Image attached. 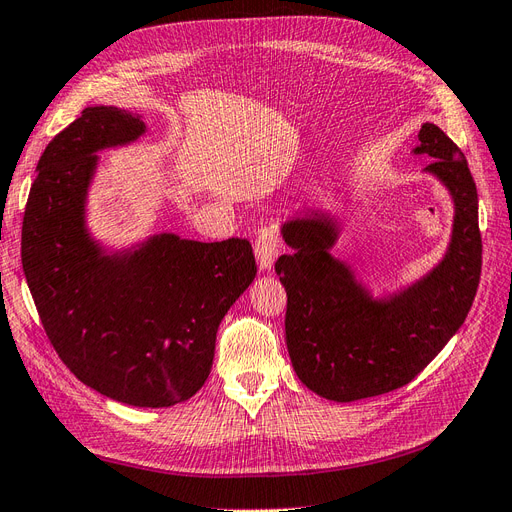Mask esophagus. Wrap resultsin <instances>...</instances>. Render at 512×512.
I'll return each instance as SVG.
<instances>
[{
    "mask_svg": "<svg viewBox=\"0 0 512 512\" xmlns=\"http://www.w3.org/2000/svg\"><path fill=\"white\" fill-rule=\"evenodd\" d=\"M255 257L261 272H270L274 268V261L278 257V236L274 227H261L257 232Z\"/></svg>",
    "mask_w": 512,
    "mask_h": 512,
    "instance_id": "34e87169",
    "label": "esophagus"
}]
</instances>
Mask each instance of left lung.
Wrapping results in <instances>:
<instances>
[{
	"label": "left lung",
	"mask_w": 512,
	"mask_h": 512,
	"mask_svg": "<svg viewBox=\"0 0 512 512\" xmlns=\"http://www.w3.org/2000/svg\"><path fill=\"white\" fill-rule=\"evenodd\" d=\"M412 155L434 161L423 174L447 189L451 238L442 259L412 283L374 295L349 261L332 251L342 223L310 208L283 223L291 249L276 274L287 291V349L300 381L325 400L355 402L410 383L466 321L481 278L478 195L464 153L434 123H423Z\"/></svg>",
	"instance_id": "8db88e82"
}]
</instances>
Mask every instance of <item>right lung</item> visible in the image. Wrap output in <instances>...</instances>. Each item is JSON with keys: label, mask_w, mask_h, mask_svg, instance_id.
Returning a JSON list of instances; mask_svg holds the SVG:
<instances>
[{"label": "right lung", "mask_w": 512, "mask_h": 512, "mask_svg": "<svg viewBox=\"0 0 512 512\" xmlns=\"http://www.w3.org/2000/svg\"><path fill=\"white\" fill-rule=\"evenodd\" d=\"M144 134L131 112L91 106L53 138L29 191L21 259L44 332L78 381L129 406L166 408L206 383L217 329L257 263L240 238L161 232L114 249L91 234L97 153Z\"/></svg>", "instance_id": "add662e5"}]
</instances>
